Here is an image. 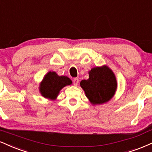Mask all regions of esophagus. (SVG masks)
Wrapping results in <instances>:
<instances>
[{
  "instance_id": "obj_1",
  "label": "esophagus",
  "mask_w": 152,
  "mask_h": 152,
  "mask_svg": "<svg viewBox=\"0 0 152 152\" xmlns=\"http://www.w3.org/2000/svg\"><path fill=\"white\" fill-rule=\"evenodd\" d=\"M73 83H74V86H78V83H79V80H78V78H75L74 79V81H73Z\"/></svg>"
}]
</instances>
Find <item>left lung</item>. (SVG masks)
<instances>
[{"mask_svg":"<svg viewBox=\"0 0 152 152\" xmlns=\"http://www.w3.org/2000/svg\"><path fill=\"white\" fill-rule=\"evenodd\" d=\"M89 78L82 80L80 86L93 105L108 102L115 94L118 82L115 75L107 66H96L88 71Z\"/></svg>","mask_w":152,"mask_h":152,"instance_id":"left-lung-1","label":"left lung"}]
</instances>
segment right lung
Instances as JSON below:
<instances>
[{"label":"right lung","instance_id":"1","mask_svg":"<svg viewBox=\"0 0 152 152\" xmlns=\"http://www.w3.org/2000/svg\"><path fill=\"white\" fill-rule=\"evenodd\" d=\"M71 84L72 81L67 76H58L54 71H49L40 83L39 91L44 98L55 100L60 91Z\"/></svg>","mask_w":152,"mask_h":152}]
</instances>
